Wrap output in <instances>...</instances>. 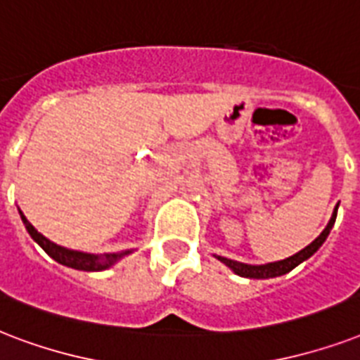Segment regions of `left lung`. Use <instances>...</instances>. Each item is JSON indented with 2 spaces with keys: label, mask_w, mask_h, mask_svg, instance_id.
Returning <instances> with one entry per match:
<instances>
[{
  "label": "left lung",
  "mask_w": 360,
  "mask_h": 360,
  "mask_svg": "<svg viewBox=\"0 0 360 360\" xmlns=\"http://www.w3.org/2000/svg\"><path fill=\"white\" fill-rule=\"evenodd\" d=\"M336 214H338V205L334 208L333 216L328 219L327 227L321 231V235L317 236L316 240L308 244L304 250H300L299 253H295L291 257L281 259V261H276V263H266V264H248L240 263V261H233V259L221 257V255H214V257L221 261L225 266H229L235 274L242 276V278H253V280H269V278H278V276H283L287 272H291L295 266H299L300 263H304L306 259H310L314 253L323 246V242L327 240V236L330 235V229L334 227V221H336Z\"/></svg>",
  "instance_id": "1"
}]
</instances>
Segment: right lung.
Here are the masks:
<instances>
[{
	"instance_id": "obj_1",
	"label": "right lung",
	"mask_w": 360,
	"mask_h": 360,
	"mask_svg": "<svg viewBox=\"0 0 360 360\" xmlns=\"http://www.w3.org/2000/svg\"><path fill=\"white\" fill-rule=\"evenodd\" d=\"M18 214H20L22 224L26 227V231L30 233L33 240L37 242L39 246L43 248L44 252L49 253L50 257L58 261L63 266H69V269L75 270H84V272H101V270H107L110 266L122 261L124 257H127L129 253H133V250H125V252H116V253H86L79 252V250H69V248H63L56 242L49 240L46 236H43L35 227H33L27 218L22 214V210L18 208Z\"/></svg>"
}]
</instances>
